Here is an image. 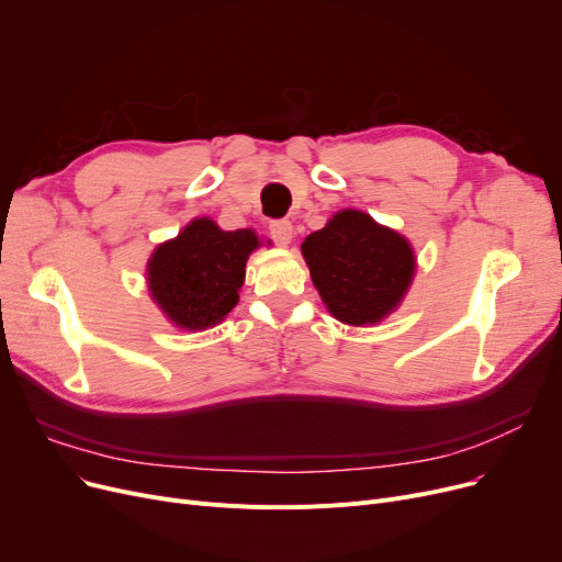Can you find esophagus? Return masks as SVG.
<instances>
[{
  "label": "esophagus",
  "instance_id": "obj_1",
  "mask_svg": "<svg viewBox=\"0 0 562 562\" xmlns=\"http://www.w3.org/2000/svg\"><path fill=\"white\" fill-rule=\"evenodd\" d=\"M269 232H271V239L282 248H286L293 239V225L289 221H273L269 225Z\"/></svg>",
  "mask_w": 562,
  "mask_h": 562
}]
</instances>
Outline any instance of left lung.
<instances>
[{"label": "left lung", "mask_w": 562, "mask_h": 562, "mask_svg": "<svg viewBox=\"0 0 562 562\" xmlns=\"http://www.w3.org/2000/svg\"><path fill=\"white\" fill-rule=\"evenodd\" d=\"M326 310L346 326H375L405 299L417 271L415 248L360 210L337 212L301 246Z\"/></svg>", "instance_id": "8db88e82"}]
</instances>
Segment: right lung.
<instances>
[{
	"instance_id": "right-lung-1",
	"label": "right lung",
	"mask_w": 562,
	"mask_h": 562,
	"mask_svg": "<svg viewBox=\"0 0 562 562\" xmlns=\"http://www.w3.org/2000/svg\"><path fill=\"white\" fill-rule=\"evenodd\" d=\"M261 246L252 229H221L193 218L147 259L150 299L175 328L202 333L218 326L239 303L246 261Z\"/></svg>"
}]
</instances>
